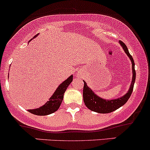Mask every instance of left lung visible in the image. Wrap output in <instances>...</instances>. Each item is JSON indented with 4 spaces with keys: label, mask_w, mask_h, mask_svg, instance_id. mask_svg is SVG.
<instances>
[{
    "label": "left lung",
    "mask_w": 150,
    "mask_h": 150,
    "mask_svg": "<svg viewBox=\"0 0 150 150\" xmlns=\"http://www.w3.org/2000/svg\"><path fill=\"white\" fill-rule=\"evenodd\" d=\"M119 43H120V46L123 49L124 52L127 54V56L129 57L131 63H132V81H131L130 86H129V88L127 91V93L125 95L122 96L117 98L108 99H108L100 98L97 94L94 93L93 90L87 85L86 82L83 80L84 83L83 90L84 103H85L86 106L88 108L89 110L96 112L98 113H109V112L114 111V110H117L119 108L125 105L126 102L128 100L129 97H130L132 90H133L134 84L136 78L134 60L132 59V57L130 55V54L129 53L127 46H126L125 44L122 42V41H119Z\"/></svg>",
    "instance_id": "8db88e82"
}]
</instances>
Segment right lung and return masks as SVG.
I'll use <instances>...</instances> for the list:
<instances>
[{
	"label": "right lung",
	"mask_w": 150,
	"mask_h": 150,
	"mask_svg": "<svg viewBox=\"0 0 150 150\" xmlns=\"http://www.w3.org/2000/svg\"><path fill=\"white\" fill-rule=\"evenodd\" d=\"M38 35L35 36L33 39L36 38ZM33 39H31L30 41ZM72 81H73V75L71 74L69 78H67L66 80L64 81L61 84L59 85L52 96L49 98V100L45 103L43 105L38 108L29 109L28 111L37 115H47L56 112L61 105L62 100H63L64 94Z\"/></svg>",
	"instance_id": "1"
}]
</instances>
